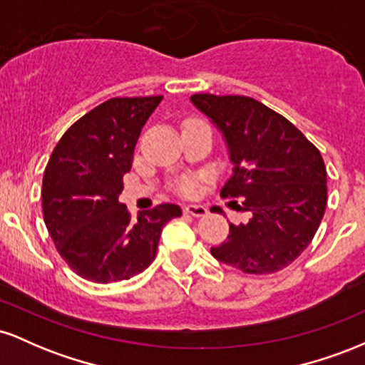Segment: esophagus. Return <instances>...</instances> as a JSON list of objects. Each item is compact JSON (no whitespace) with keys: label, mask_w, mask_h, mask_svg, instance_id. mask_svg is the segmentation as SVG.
<instances>
[{"label":"esophagus","mask_w":365,"mask_h":365,"mask_svg":"<svg viewBox=\"0 0 365 365\" xmlns=\"http://www.w3.org/2000/svg\"><path fill=\"white\" fill-rule=\"evenodd\" d=\"M183 212H185V215H188V216L200 217V216L207 215V209L204 206H185V207H183Z\"/></svg>","instance_id":"esophagus-1"}]
</instances>
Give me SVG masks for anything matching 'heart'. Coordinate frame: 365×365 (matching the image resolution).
Masks as SVG:
<instances>
[{"label":"heart","instance_id":"1","mask_svg":"<svg viewBox=\"0 0 365 365\" xmlns=\"http://www.w3.org/2000/svg\"><path fill=\"white\" fill-rule=\"evenodd\" d=\"M177 188H178V192L182 195L192 197V195H195L197 192H199V183H197L195 178H183V180H180V182H178Z\"/></svg>","mask_w":365,"mask_h":365}]
</instances>
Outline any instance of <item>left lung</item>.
I'll use <instances>...</instances> for the list:
<instances>
[{"instance_id":"1","label":"left lung","mask_w":365,"mask_h":365,"mask_svg":"<svg viewBox=\"0 0 365 365\" xmlns=\"http://www.w3.org/2000/svg\"><path fill=\"white\" fill-rule=\"evenodd\" d=\"M192 103L223 132L233 175L221 197L250 212L211 247L217 261L249 274L278 273L311 244L328 185L319 149L292 121L247 96L194 94Z\"/></svg>"}]
</instances>
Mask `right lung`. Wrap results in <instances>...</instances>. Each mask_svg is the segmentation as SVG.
I'll list each match as a JSON object with an SVG mask.
<instances>
[{"mask_svg": "<svg viewBox=\"0 0 365 365\" xmlns=\"http://www.w3.org/2000/svg\"><path fill=\"white\" fill-rule=\"evenodd\" d=\"M163 96L113 98L63 133L43 177V216L63 261L94 283H116L153 264L177 204L140 212L118 202L140 130Z\"/></svg>", "mask_w": 365, "mask_h": 365, "instance_id": "1", "label": "right lung"}]
</instances>
